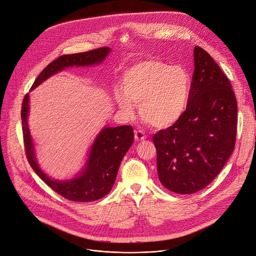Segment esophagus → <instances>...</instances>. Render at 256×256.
<instances>
[{"label":"esophagus","instance_id":"obj_1","mask_svg":"<svg viewBox=\"0 0 256 256\" xmlns=\"http://www.w3.org/2000/svg\"><path fill=\"white\" fill-rule=\"evenodd\" d=\"M134 138H136V142H142V140H144L146 138V134H144V132H142V130H136V132H134Z\"/></svg>","mask_w":256,"mask_h":256}]
</instances>
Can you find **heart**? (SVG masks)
I'll use <instances>...</instances> for the list:
<instances>
[{
    "mask_svg": "<svg viewBox=\"0 0 256 256\" xmlns=\"http://www.w3.org/2000/svg\"><path fill=\"white\" fill-rule=\"evenodd\" d=\"M191 98V78L181 66L157 59L140 61L128 68L114 91L116 104L126 116L140 104L144 122L156 128H166L186 112Z\"/></svg>",
    "mask_w": 256,
    "mask_h": 256,
    "instance_id": "obj_1",
    "label": "heart"
}]
</instances>
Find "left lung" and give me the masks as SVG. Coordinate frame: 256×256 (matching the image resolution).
<instances>
[{
	"label": "left lung",
	"mask_w": 256,
	"mask_h": 256,
	"mask_svg": "<svg viewBox=\"0 0 256 256\" xmlns=\"http://www.w3.org/2000/svg\"><path fill=\"white\" fill-rule=\"evenodd\" d=\"M191 98L183 116L154 136L161 184L193 194L220 172L236 144L238 104L230 80L210 55L194 48Z\"/></svg>",
	"instance_id": "8db88e82"
}]
</instances>
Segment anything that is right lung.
<instances>
[{
  "label": "right lung",
  "instance_id": "add662e5",
  "mask_svg": "<svg viewBox=\"0 0 256 256\" xmlns=\"http://www.w3.org/2000/svg\"><path fill=\"white\" fill-rule=\"evenodd\" d=\"M110 52V48L90 52L62 55L50 63L38 75L30 91L52 75L72 66H92L101 64ZM30 112V94L22 104V124L28 160L40 178L62 197L77 202H92L104 197L112 190L120 164L134 142V128L130 126H104L96 136L81 171L73 178L54 180L44 173L36 156L34 144L28 124Z\"/></svg>",
  "mask_w": 256,
  "mask_h": 256
}]
</instances>
